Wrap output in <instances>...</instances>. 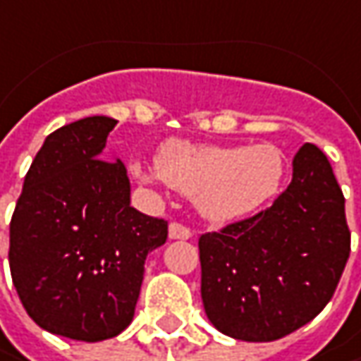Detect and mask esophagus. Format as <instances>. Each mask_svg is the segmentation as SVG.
I'll use <instances>...</instances> for the list:
<instances>
[{
  "instance_id": "obj_1",
  "label": "esophagus",
  "mask_w": 361,
  "mask_h": 361,
  "mask_svg": "<svg viewBox=\"0 0 361 361\" xmlns=\"http://www.w3.org/2000/svg\"><path fill=\"white\" fill-rule=\"evenodd\" d=\"M194 234H192V230L185 226H181L178 222H173V224H169V238L171 240H190Z\"/></svg>"
}]
</instances>
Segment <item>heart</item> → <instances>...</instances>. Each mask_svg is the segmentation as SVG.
<instances>
[{"label": "heart", "mask_w": 361, "mask_h": 361, "mask_svg": "<svg viewBox=\"0 0 361 361\" xmlns=\"http://www.w3.org/2000/svg\"><path fill=\"white\" fill-rule=\"evenodd\" d=\"M137 180L165 181L194 197L197 212L210 222H232L260 210L281 190L285 157L269 143L259 145H194L167 141L157 153L155 169L131 164Z\"/></svg>", "instance_id": "heart-1"}]
</instances>
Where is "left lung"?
<instances>
[{
    "label": "left lung",
    "instance_id": "left-lung-1",
    "mask_svg": "<svg viewBox=\"0 0 361 361\" xmlns=\"http://www.w3.org/2000/svg\"><path fill=\"white\" fill-rule=\"evenodd\" d=\"M197 246L204 309L224 336L274 341L317 317L350 257L345 197L323 151L305 143L271 208Z\"/></svg>",
    "mask_w": 361,
    "mask_h": 361
}]
</instances>
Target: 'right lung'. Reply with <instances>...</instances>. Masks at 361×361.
<instances>
[{
  "label": "right lung",
  "mask_w": 361,
  "mask_h": 361,
  "mask_svg": "<svg viewBox=\"0 0 361 361\" xmlns=\"http://www.w3.org/2000/svg\"><path fill=\"white\" fill-rule=\"evenodd\" d=\"M115 125L97 115L48 135L9 224V271L27 315L78 341L133 322L145 259L167 238V222L131 206L121 157L106 155Z\"/></svg>",
  "instance_id": "obj_1"
}]
</instances>
